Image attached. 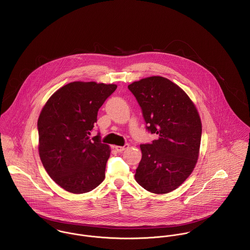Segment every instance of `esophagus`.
Here are the masks:
<instances>
[{
	"label": "esophagus",
	"instance_id": "esophagus-1",
	"mask_svg": "<svg viewBox=\"0 0 250 250\" xmlns=\"http://www.w3.org/2000/svg\"><path fill=\"white\" fill-rule=\"evenodd\" d=\"M128 146H129V145H128V144H125V145L123 146H115L114 148H115L118 152H122V151L125 150L126 148H128Z\"/></svg>",
	"mask_w": 250,
	"mask_h": 250
}]
</instances>
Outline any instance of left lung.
I'll return each instance as SVG.
<instances>
[{
    "mask_svg": "<svg viewBox=\"0 0 250 250\" xmlns=\"http://www.w3.org/2000/svg\"><path fill=\"white\" fill-rule=\"evenodd\" d=\"M138 102L146 129L158 138L140 145L142 159L135 173L139 185L153 194L178 188L193 172L199 155L201 120L189 96L163 77L128 85Z\"/></svg>",
    "mask_w": 250,
    "mask_h": 250,
    "instance_id": "left-lung-1",
    "label": "left lung"
}]
</instances>
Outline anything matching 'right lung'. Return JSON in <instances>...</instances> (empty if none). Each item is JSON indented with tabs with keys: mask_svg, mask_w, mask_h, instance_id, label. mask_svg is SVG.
<instances>
[{
	"mask_svg": "<svg viewBox=\"0 0 250 250\" xmlns=\"http://www.w3.org/2000/svg\"><path fill=\"white\" fill-rule=\"evenodd\" d=\"M116 88V84L70 83L55 92L40 112V159L51 178L67 192H90L105 177L110 146L100 135H90L100 107Z\"/></svg>",
	"mask_w": 250,
	"mask_h": 250,
	"instance_id": "right-lung-1",
	"label": "right lung"
}]
</instances>
